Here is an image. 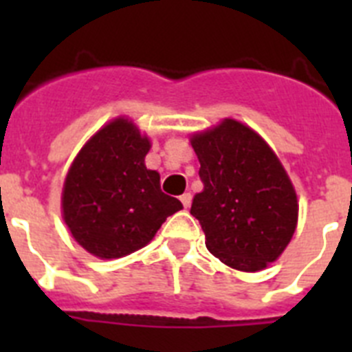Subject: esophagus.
Instances as JSON below:
<instances>
[{
  "label": "esophagus",
  "mask_w": 352,
  "mask_h": 352,
  "mask_svg": "<svg viewBox=\"0 0 352 352\" xmlns=\"http://www.w3.org/2000/svg\"><path fill=\"white\" fill-rule=\"evenodd\" d=\"M179 201H182V204H183V208H190V203H192V195L188 194V192H186V194H183L182 197H179Z\"/></svg>",
  "instance_id": "esophagus-1"
}]
</instances>
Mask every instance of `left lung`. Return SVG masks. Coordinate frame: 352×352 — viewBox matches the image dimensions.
<instances>
[{"instance_id": "obj_1", "label": "left lung", "mask_w": 352, "mask_h": 352, "mask_svg": "<svg viewBox=\"0 0 352 352\" xmlns=\"http://www.w3.org/2000/svg\"><path fill=\"white\" fill-rule=\"evenodd\" d=\"M203 192L190 213L206 236V247L223 264L257 272L280 256L298 222L296 192L280 160L264 139L239 121L192 138Z\"/></svg>"}]
</instances>
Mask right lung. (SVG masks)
Instances as JSON below:
<instances>
[{"instance_id": "right-lung-1", "label": "right lung", "mask_w": 352, "mask_h": 352, "mask_svg": "<svg viewBox=\"0 0 352 352\" xmlns=\"http://www.w3.org/2000/svg\"><path fill=\"white\" fill-rule=\"evenodd\" d=\"M148 138L118 118L86 142L63 186V219L82 248L116 259L148 245L167 217L183 210L144 166Z\"/></svg>"}]
</instances>
